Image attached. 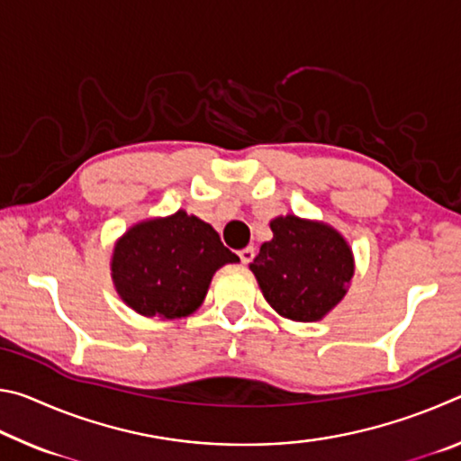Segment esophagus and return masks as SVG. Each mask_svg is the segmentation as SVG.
I'll return each instance as SVG.
<instances>
[{
  "label": "esophagus",
  "mask_w": 461,
  "mask_h": 461,
  "mask_svg": "<svg viewBox=\"0 0 461 461\" xmlns=\"http://www.w3.org/2000/svg\"><path fill=\"white\" fill-rule=\"evenodd\" d=\"M254 256H256V249H254L252 246L240 249V260H241V264H249V262L254 260Z\"/></svg>",
  "instance_id": "34e87169"
}]
</instances>
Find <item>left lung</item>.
<instances>
[{"label": "left lung", "instance_id": "left-lung-1", "mask_svg": "<svg viewBox=\"0 0 461 461\" xmlns=\"http://www.w3.org/2000/svg\"><path fill=\"white\" fill-rule=\"evenodd\" d=\"M270 230L249 264L264 299L291 321H321L352 285V246L333 225L293 213L275 217Z\"/></svg>", "mask_w": 461, "mask_h": 461}]
</instances>
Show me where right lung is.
Masks as SVG:
<instances>
[{"instance_id":"1","label":"right lung","mask_w":461,"mask_h":461,"mask_svg":"<svg viewBox=\"0 0 461 461\" xmlns=\"http://www.w3.org/2000/svg\"><path fill=\"white\" fill-rule=\"evenodd\" d=\"M236 262L212 225L178 209L123 231L109 268L115 293L136 313L181 319L203 305L215 272Z\"/></svg>"}]
</instances>
